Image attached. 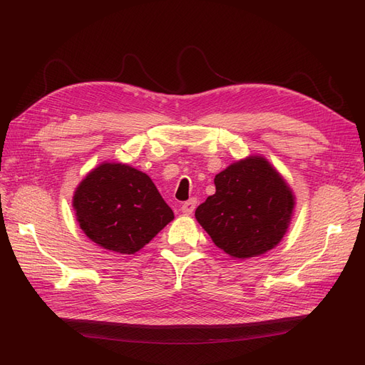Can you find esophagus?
Listing matches in <instances>:
<instances>
[{
    "label": "esophagus",
    "instance_id": "obj_1",
    "mask_svg": "<svg viewBox=\"0 0 365 365\" xmlns=\"http://www.w3.org/2000/svg\"><path fill=\"white\" fill-rule=\"evenodd\" d=\"M195 207H196V200L187 201V202H184V204L181 205V213H182V215H185V216H189V215H192V213H193Z\"/></svg>",
    "mask_w": 365,
    "mask_h": 365
}]
</instances>
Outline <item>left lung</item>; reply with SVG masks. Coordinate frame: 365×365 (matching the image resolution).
<instances>
[{
    "mask_svg": "<svg viewBox=\"0 0 365 365\" xmlns=\"http://www.w3.org/2000/svg\"><path fill=\"white\" fill-rule=\"evenodd\" d=\"M216 193L195 217L231 259L257 257L280 244L294 216L295 195L262 155L231 163L215 176Z\"/></svg>",
    "mask_w": 365,
    "mask_h": 365,
    "instance_id": "1",
    "label": "left lung"
}]
</instances>
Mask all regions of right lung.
Instances as JSON below:
<instances>
[{
    "label": "right lung",
    "mask_w": 365,
    "mask_h": 365,
    "mask_svg": "<svg viewBox=\"0 0 365 365\" xmlns=\"http://www.w3.org/2000/svg\"><path fill=\"white\" fill-rule=\"evenodd\" d=\"M73 208L83 233L118 254L140 251L175 217L146 173L109 161L76 187Z\"/></svg>",
    "instance_id": "1"
}]
</instances>
